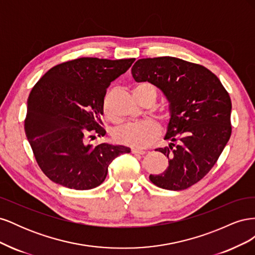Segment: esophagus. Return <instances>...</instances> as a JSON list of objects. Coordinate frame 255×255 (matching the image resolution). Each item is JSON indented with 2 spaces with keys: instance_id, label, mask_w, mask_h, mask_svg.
Instances as JSON below:
<instances>
[{
  "instance_id": "obj_1",
  "label": "esophagus",
  "mask_w": 255,
  "mask_h": 255,
  "mask_svg": "<svg viewBox=\"0 0 255 255\" xmlns=\"http://www.w3.org/2000/svg\"><path fill=\"white\" fill-rule=\"evenodd\" d=\"M130 151H132L133 154H141V155H143V154H145V151L139 150V149H134V148H133Z\"/></svg>"
}]
</instances>
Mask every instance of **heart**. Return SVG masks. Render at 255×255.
<instances>
[{"mask_svg": "<svg viewBox=\"0 0 255 255\" xmlns=\"http://www.w3.org/2000/svg\"><path fill=\"white\" fill-rule=\"evenodd\" d=\"M135 95L140 102L146 99H151L155 102L157 98V89L151 83H141L136 86ZM103 109L104 113L109 115L110 95L105 98ZM159 132L160 128L155 122H134L118 128L114 132V138L116 141L121 144L133 146V148H145L156 139Z\"/></svg>", "mask_w": 255, "mask_h": 255, "instance_id": "b5f03b06", "label": "heart"}]
</instances>
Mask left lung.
I'll list each match as a JSON object with an SVG mask.
<instances>
[{"label":"left lung","instance_id":"obj_1","mask_svg":"<svg viewBox=\"0 0 255 255\" xmlns=\"http://www.w3.org/2000/svg\"><path fill=\"white\" fill-rule=\"evenodd\" d=\"M132 75L156 86L169 102L164 139L170 143L156 150L169 165L163 173L150 174V181L168 190L186 189L208 173L230 139L228 91L205 67L170 56L138 59Z\"/></svg>","mask_w":255,"mask_h":255}]
</instances>
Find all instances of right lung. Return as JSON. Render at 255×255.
Here are the masks:
<instances>
[{"mask_svg":"<svg viewBox=\"0 0 255 255\" xmlns=\"http://www.w3.org/2000/svg\"><path fill=\"white\" fill-rule=\"evenodd\" d=\"M134 60L82 57L53 67L37 82L27 99L24 129L51 181L70 189H92L104 182L116 157L130 152L125 145L85 141L106 134L100 126L106 89Z\"/></svg>","mask_w":255,"mask_h":255,"instance_id":"add662e5","label":"right lung"}]
</instances>
